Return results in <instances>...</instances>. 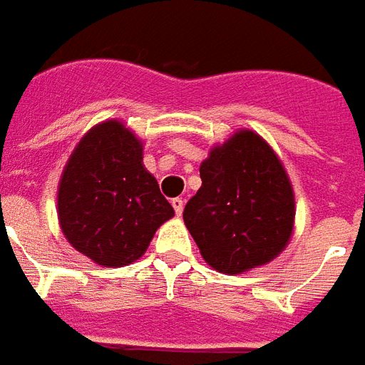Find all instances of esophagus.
<instances>
[{
	"instance_id": "obj_1",
	"label": "esophagus",
	"mask_w": 365,
	"mask_h": 365,
	"mask_svg": "<svg viewBox=\"0 0 365 365\" xmlns=\"http://www.w3.org/2000/svg\"><path fill=\"white\" fill-rule=\"evenodd\" d=\"M172 207H174L176 214L180 216V214L183 212V199H182V197H176V199H172Z\"/></svg>"
}]
</instances>
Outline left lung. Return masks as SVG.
<instances>
[{"label":"left lung","instance_id":"8db88e82","mask_svg":"<svg viewBox=\"0 0 365 365\" xmlns=\"http://www.w3.org/2000/svg\"><path fill=\"white\" fill-rule=\"evenodd\" d=\"M201 180L183 222L214 269L241 274L285 249L293 232V189L260 135L241 130L214 147L201 164Z\"/></svg>","mask_w":365,"mask_h":365}]
</instances>
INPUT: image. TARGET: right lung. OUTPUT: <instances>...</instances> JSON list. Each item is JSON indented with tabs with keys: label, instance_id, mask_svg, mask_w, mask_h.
Segmentation results:
<instances>
[{
	"label": "right lung",
	"instance_id": "add662e5",
	"mask_svg": "<svg viewBox=\"0 0 365 365\" xmlns=\"http://www.w3.org/2000/svg\"><path fill=\"white\" fill-rule=\"evenodd\" d=\"M141 141L103 122L83 135L59 183V222L68 243L101 266H128L174 208L141 164Z\"/></svg>",
	"mask_w": 365,
	"mask_h": 365
}]
</instances>
